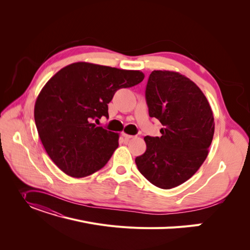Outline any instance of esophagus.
Wrapping results in <instances>:
<instances>
[{"label": "esophagus", "instance_id": "34e87169", "mask_svg": "<svg viewBox=\"0 0 250 250\" xmlns=\"http://www.w3.org/2000/svg\"><path fill=\"white\" fill-rule=\"evenodd\" d=\"M123 137H124L126 141H128V140H130V139H133V138H134V136L127 135V134H125V133H123Z\"/></svg>", "mask_w": 250, "mask_h": 250}]
</instances>
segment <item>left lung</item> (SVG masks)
I'll use <instances>...</instances> for the list:
<instances>
[{
  "label": "left lung",
  "mask_w": 250,
  "mask_h": 250,
  "mask_svg": "<svg viewBox=\"0 0 250 250\" xmlns=\"http://www.w3.org/2000/svg\"><path fill=\"white\" fill-rule=\"evenodd\" d=\"M149 115L163 127L161 137L144 138L139 171L163 189L189 179L206 160L215 132L214 115L202 90L177 72L153 71L146 87Z\"/></svg>",
  "instance_id": "obj_1"
}]
</instances>
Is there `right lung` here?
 <instances>
[{"mask_svg":"<svg viewBox=\"0 0 250 250\" xmlns=\"http://www.w3.org/2000/svg\"><path fill=\"white\" fill-rule=\"evenodd\" d=\"M144 78L140 71L79 62L49 79L37 96L34 120L47 155L62 172L85 177L108 162L120 136L94 122L108 116V103L118 89Z\"/></svg>","mask_w":250,"mask_h":250,"instance_id":"add662e5","label":"right lung"}]
</instances>
